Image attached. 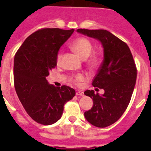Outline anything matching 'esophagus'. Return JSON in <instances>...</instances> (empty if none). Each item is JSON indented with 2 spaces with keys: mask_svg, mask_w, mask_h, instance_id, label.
Segmentation results:
<instances>
[{
  "mask_svg": "<svg viewBox=\"0 0 151 151\" xmlns=\"http://www.w3.org/2000/svg\"><path fill=\"white\" fill-rule=\"evenodd\" d=\"M76 95H77V96H84V92H83L82 91H77Z\"/></svg>",
  "mask_w": 151,
  "mask_h": 151,
  "instance_id": "esophagus-1",
  "label": "esophagus"
}]
</instances>
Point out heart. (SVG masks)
Here are the masks:
<instances>
[{"instance_id":"heart-1","label":"heart","mask_w":151,"mask_h":151,"mask_svg":"<svg viewBox=\"0 0 151 151\" xmlns=\"http://www.w3.org/2000/svg\"><path fill=\"white\" fill-rule=\"evenodd\" d=\"M71 48L74 52H76L82 59H86L89 56L92 52V45L88 39L78 38L71 44ZM62 58V53L59 52L57 55V62H60ZM97 63L96 57L92 56L89 59V64L91 66H95ZM85 80V76L81 73H78L70 78V81L76 84H80Z\"/></svg>"}]
</instances>
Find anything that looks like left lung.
Returning <instances> with one entry per match:
<instances>
[{"mask_svg": "<svg viewBox=\"0 0 151 151\" xmlns=\"http://www.w3.org/2000/svg\"><path fill=\"white\" fill-rule=\"evenodd\" d=\"M77 32L96 39L103 46V63L92 85L103 88L104 93L86 90L84 94L93 101L91 110L85 112L86 120L94 126L105 128L117 122L129 106L136 85V64L129 46L110 32L86 29Z\"/></svg>", "mask_w": 151, "mask_h": 151, "instance_id": "left-lung-1", "label": "left lung"}]
</instances>
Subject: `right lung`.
Here are the masks:
<instances>
[{"label":"right lung","instance_id":"add662e5","mask_svg":"<svg viewBox=\"0 0 151 151\" xmlns=\"http://www.w3.org/2000/svg\"><path fill=\"white\" fill-rule=\"evenodd\" d=\"M74 29L45 28L29 35L14 59L15 92L27 113L40 124H54L61 118L64 104L73 99L75 90L50 85L46 80L57 65L61 46Z\"/></svg>","mask_w":151,"mask_h":151}]
</instances>
